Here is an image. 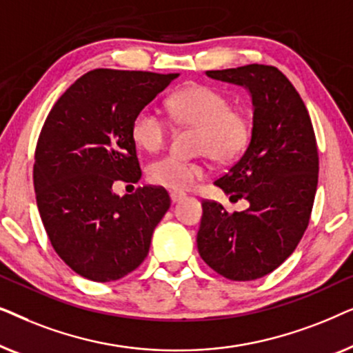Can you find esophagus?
Masks as SVG:
<instances>
[{"label":"esophagus","mask_w":353,"mask_h":353,"mask_svg":"<svg viewBox=\"0 0 353 353\" xmlns=\"http://www.w3.org/2000/svg\"><path fill=\"white\" fill-rule=\"evenodd\" d=\"M170 199H172L173 204H176V202H180V201L185 199V194H183V192H172Z\"/></svg>","instance_id":"esophagus-1"}]
</instances>
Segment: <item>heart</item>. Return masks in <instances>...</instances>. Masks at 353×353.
Here are the masks:
<instances>
[{"label":"heart","instance_id":"obj_1","mask_svg":"<svg viewBox=\"0 0 353 353\" xmlns=\"http://www.w3.org/2000/svg\"><path fill=\"white\" fill-rule=\"evenodd\" d=\"M168 109L178 123L197 128V151L209 154L215 161H233L248 148L252 133L249 115L231 108L228 96L214 86H186L168 99ZM167 133L165 120L154 109L143 108L134 115L132 137L139 148L157 151L165 143ZM204 173L202 163L176 156H163L148 167L149 181L175 191L191 188Z\"/></svg>","mask_w":353,"mask_h":353}]
</instances>
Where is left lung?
<instances>
[{"label": "left lung", "mask_w": 353, "mask_h": 353, "mask_svg": "<svg viewBox=\"0 0 353 353\" xmlns=\"http://www.w3.org/2000/svg\"><path fill=\"white\" fill-rule=\"evenodd\" d=\"M244 86L252 98V134L243 156L214 185L249 207L228 214L202 202L197 249L221 276L250 281L276 270L305 233L318 185V148L305 104L281 70L250 64L207 70Z\"/></svg>", "instance_id": "obj_1"}]
</instances>
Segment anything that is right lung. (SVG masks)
Returning a JSON list of instances; mask_svg holds the SVG:
<instances>
[{
    "label": "right lung",
    "mask_w": 353,
    "mask_h": 353,
    "mask_svg": "<svg viewBox=\"0 0 353 353\" xmlns=\"http://www.w3.org/2000/svg\"><path fill=\"white\" fill-rule=\"evenodd\" d=\"M176 77L94 69L48 114L33 165L37 205L56 254L80 276L115 281L146 259L170 197L157 186L120 197L112 185L141 178L132 122Z\"/></svg>",
    "instance_id": "1"
}]
</instances>
